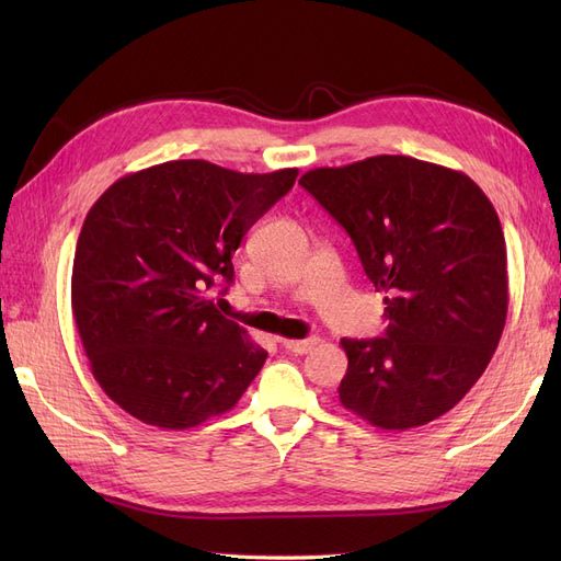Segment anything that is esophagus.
<instances>
[{
	"label": "esophagus",
	"mask_w": 561,
	"mask_h": 561,
	"mask_svg": "<svg viewBox=\"0 0 561 561\" xmlns=\"http://www.w3.org/2000/svg\"><path fill=\"white\" fill-rule=\"evenodd\" d=\"M280 346L285 351H290V353L304 355V353H309V351H313L318 346V336H309V339H280Z\"/></svg>",
	"instance_id": "obj_1"
}]
</instances>
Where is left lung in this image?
Returning <instances> with one entry per match:
<instances>
[{"label": "left lung", "mask_w": 561, "mask_h": 561, "mask_svg": "<svg viewBox=\"0 0 561 561\" xmlns=\"http://www.w3.org/2000/svg\"><path fill=\"white\" fill-rule=\"evenodd\" d=\"M299 184L386 293V334L342 339L339 400L383 431L426 426L482 377L507 316L499 215L468 175L412 157L316 168Z\"/></svg>", "instance_id": "left-lung-1"}]
</instances>
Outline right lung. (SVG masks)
Segmentation results:
<instances>
[{
	"instance_id": "obj_1",
	"label": "right lung",
	"mask_w": 561,
	"mask_h": 561,
	"mask_svg": "<svg viewBox=\"0 0 561 561\" xmlns=\"http://www.w3.org/2000/svg\"><path fill=\"white\" fill-rule=\"evenodd\" d=\"M299 171L236 173L201 159L116 180L77 241L72 313L91 371L130 416L184 431L229 412L266 351L206 297Z\"/></svg>"
}]
</instances>
